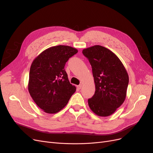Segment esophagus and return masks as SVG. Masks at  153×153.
Instances as JSON below:
<instances>
[{
  "label": "esophagus",
  "mask_w": 153,
  "mask_h": 153,
  "mask_svg": "<svg viewBox=\"0 0 153 153\" xmlns=\"http://www.w3.org/2000/svg\"><path fill=\"white\" fill-rule=\"evenodd\" d=\"M82 85H79L77 86V88H78V89H80L81 88H82Z\"/></svg>",
  "instance_id": "1"
}]
</instances>
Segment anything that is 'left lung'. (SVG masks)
Instances as JSON below:
<instances>
[{"mask_svg":"<svg viewBox=\"0 0 153 153\" xmlns=\"http://www.w3.org/2000/svg\"><path fill=\"white\" fill-rule=\"evenodd\" d=\"M82 53L92 66L96 87L88 104L96 115L109 116L126 99L129 83L126 69L116 55L102 46L85 48Z\"/></svg>","mask_w":153,"mask_h":153,"instance_id":"8db88e82","label":"left lung"}]
</instances>
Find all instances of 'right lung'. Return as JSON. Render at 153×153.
Instances as JSON below:
<instances>
[{
  "label": "right lung",
  "mask_w": 153,
  "mask_h": 153,
  "mask_svg": "<svg viewBox=\"0 0 153 153\" xmlns=\"http://www.w3.org/2000/svg\"><path fill=\"white\" fill-rule=\"evenodd\" d=\"M78 50L69 46L50 47L32 61L28 90L32 100L47 114H55L65 106L76 91L64 70L66 62Z\"/></svg>",
  "instance_id": "obj_1"
}]
</instances>
